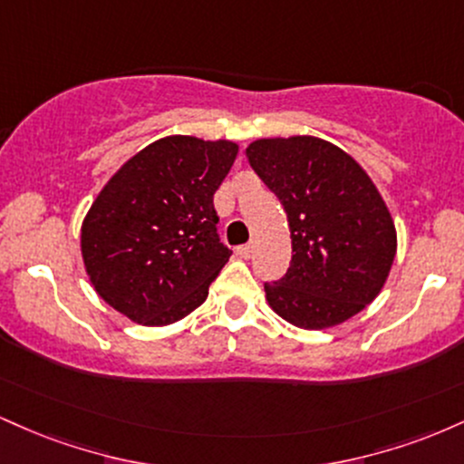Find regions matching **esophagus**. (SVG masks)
I'll return each instance as SVG.
<instances>
[{
  "instance_id": "esophagus-1",
  "label": "esophagus",
  "mask_w": 464,
  "mask_h": 464,
  "mask_svg": "<svg viewBox=\"0 0 464 464\" xmlns=\"http://www.w3.org/2000/svg\"><path fill=\"white\" fill-rule=\"evenodd\" d=\"M253 253H255V244H242V246H237L239 257L250 259V257H253Z\"/></svg>"
}]
</instances>
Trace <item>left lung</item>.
I'll return each mask as SVG.
<instances>
[{"label":"left lung","mask_w":464,"mask_h":464,"mask_svg":"<svg viewBox=\"0 0 464 464\" xmlns=\"http://www.w3.org/2000/svg\"><path fill=\"white\" fill-rule=\"evenodd\" d=\"M246 157L284 205L292 262L266 299L287 323L324 329L380 295L397 253V233L369 174L318 137L257 140Z\"/></svg>","instance_id":"8db88e82"}]
</instances>
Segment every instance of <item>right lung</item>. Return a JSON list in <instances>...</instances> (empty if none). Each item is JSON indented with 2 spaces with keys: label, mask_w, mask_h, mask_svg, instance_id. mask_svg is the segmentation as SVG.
I'll list each match as a JSON object with an SVG mask.
<instances>
[{
  "label": "right lung",
  "mask_w": 464,
  "mask_h": 464,
  "mask_svg": "<svg viewBox=\"0 0 464 464\" xmlns=\"http://www.w3.org/2000/svg\"><path fill=\"white\" fill-rule=\"evenodd\" d=\"M237 157L233 141L165 137L120 168L82 222V259L102 299L161 327L194 312L231 257L214 194Z\"/></svg>",
  "instance_id": "1"
}]
</instances>
